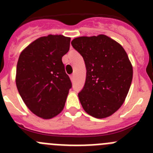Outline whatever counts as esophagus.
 <instances>
[{
  "label": "esophagus",
  "instance_id": "esophagus-1",
  "mask_svg": "<svg viewBox=\"0 0 153 153\" xmlns=\"http://www.w3.org/2000/svg\"><path fill=\"white\" fill-rule=\"evenodd\" d=\"M74 76H74V74H73V75L70 76V79H71V80H74Z\"/></svg>",
  "mask_w": 153,
  "mask_h": 153
}]
</instances>
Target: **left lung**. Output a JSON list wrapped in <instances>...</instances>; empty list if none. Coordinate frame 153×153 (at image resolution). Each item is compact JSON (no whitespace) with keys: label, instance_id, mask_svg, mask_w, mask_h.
Segmentation results:
<instances>
[{"label":"left lung","instance_id":"8db88e82","mask_svg":"<svg viewBox=\"0 0 153 153\" xmlns=\"http://www.w3.org/2000/svg\"><path fill=\"white\" fill-rule=\"evenodd\" d=\"M71 44L86 65V82L78 94L83 109L97 119L110 117L123 104L132 83V65L126 52L104 34L79 36Z\"/></svg>","mask_w":153,"mask_h":153}]
</instances>
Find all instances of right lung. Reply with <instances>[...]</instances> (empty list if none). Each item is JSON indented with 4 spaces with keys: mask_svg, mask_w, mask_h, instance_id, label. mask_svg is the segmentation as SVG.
I'll return each mask as SVG.
<instances>
[{
    "mask_svg": "<svg viewBox=\"0 0 153 153\" xmlns=\"http://www.w3.org/2000/svg\"><path fill=\"white\" fill-rule=\"evenodd\" d=\"M70 37L52 35L39 37L25 47L19 56L16 85L25 105L44 120L63 111L69 90V76L62 57L70 50Z\"/></svg>",
    "mask_w": 153,
    "mask_h": 153,
    "instance_id": "obj_1",
    "label": "right lung"
}]
</instances>
